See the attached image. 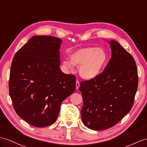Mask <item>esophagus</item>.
I'll use <instances>...</instances> for the list:
<instances>
[{
  "label": "esophagus",
  "instance_id": "esophagus-1",
  "mask_svg": "<svg viewBox=\"0 0 147 147\" xmlns=\"http://www.w3.org/2000/svg\"><path fill=\"white\" fill-rule=\"evenodd\" d=\"M76 89H78L79 88H80V82H79L78 81H76Z\"/></svg>",
  "mask_w": 147,
  "mask_h": 147
}]
</instances>
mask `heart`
Masks as SVG:
<instances>
[{"instance_id":"b5f03b06","label":"heart","mask_w":147,"mask_h":147,"mask_svg":"<svg viewBox=\"0 0 147 147\" xmlns=\"http://www.w3.org/2000/svg\"><path fill=\"white\" fill-rule=\"evenodd\" d=\"M107 59L106 53L103 49L85 47L74 51L70 55V60L63 61V66L73 70L74 65L79 67V74L84 80L96 78L102 70Z\"/></svg>"}]
</instances>
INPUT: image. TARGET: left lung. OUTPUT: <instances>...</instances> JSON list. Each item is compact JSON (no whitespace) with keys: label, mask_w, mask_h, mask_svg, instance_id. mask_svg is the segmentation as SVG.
<instances>
[{"label":"left lung","mask_w":147,"mask_h":147,"mask_svg":"<svg viewBox=\"0 0 147 147\" xmlns=\"http://www.w3.org/2000/svg\"><path fill=\"white\" fill-rule=\"evenodd\" d=\"M108 42L112 56L104 71L81 82L79 88L83 100L82 122L94 130L107 129L120 121L132 107L138 88L137 67L133 56L117 41Z\"/></svg>","instance_id":"left-lung-1"}]
</instances>
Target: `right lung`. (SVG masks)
<instances>
[{
  "label": "right lung",
  "mask_w": 147,
  "mask_h": 147,
  "mask_svg": "<svg viewBox=\"0 0 147 147\" xmlns=\"http://www.w3.org/2000/svg\"><path fill=\"white\" fill-rule=\"evenodd\" d=\"M61 43L56 37L34 36L13 58L10 96L17 114L33 126L54 123L61 104L76 89V77L59 67Z\"/></svg>",
  "instance_id": "1"
}]
</instances>
